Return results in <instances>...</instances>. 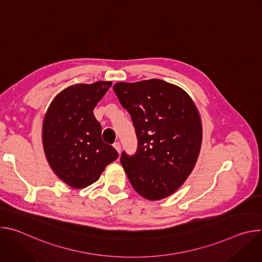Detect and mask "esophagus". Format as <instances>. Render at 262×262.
I'll return each mask as SVG.
<instances>
[{"instance_id": "obj_1", "label": "esophagus", "mask_w": 262, "mask_h": 262, "mask_svg": "<svg viewBox=\"0 0 262 262\" xmlns=\"http://www.w3.org/2000/svg\"><path fill=\"white\" fill-rule=\"evenodd\" d=\"M113 147L116 149L118 154H120V151H121V145H120V143H119V142L114 143V144H113Z\"/></svg>"}]
</instances>
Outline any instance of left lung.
<instances>
[{
  "label": "left lung",
  "mask_w": 262,
  "mask_h": 262,
  "mask_svg": "<svg viewBox=\"0 0 262 262\" xmlns=\"http://www.w3.org/2000/svg\"><path fill=\"white\" fill-rule=\"evenodd\" d=\"M130 114L138 138L135 156L121 155L135 191L150 201L174 194L192 173L202 144L198 108L180 87L159 79L113 86Z\"/></svg>",
  "instance_id": "obj_1"
}]
</instances>
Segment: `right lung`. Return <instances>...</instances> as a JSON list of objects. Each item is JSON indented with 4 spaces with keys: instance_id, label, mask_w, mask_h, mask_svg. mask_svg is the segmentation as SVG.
Returning a JSON list of instances; mask_svg holds the SVG:
<instances>
[{
    "instance_id": "add662e5",
    "label": "right lung",
    "mask_w": 262,
    "mask_h": 262,
    "mask_svg": "<svg viewBox=\"0 0 262 262\" xmlns=\"http://www.w3.org/2000/svg\"><path fill=\"white\" fill-rule=\"evenodd\" d=\"M112 82L71 85L58 93L42 122V145L55 174L73 189L97 181L118 158L114 147L101 140V126L93 110Z\"/></svg>"
}]
</instances>
